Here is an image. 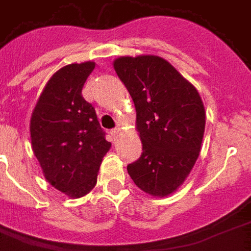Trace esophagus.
<instances>
[{"label": "esophagus", "mask_w": 251, "mask_h": 251, "mask_svg": "<svg viewBox=\"0 0 251 251\" xmlns=\"http://www.w3.org/2000/svg\"><path fill=\"white\" fill-rule=\"evenodd\" d=\"M118 133H120V129H118V127H115V129H113V130H111V136H113V138H117V136H118Z\"/></svg>", "instance_id": "obj_1"}]
</instances>
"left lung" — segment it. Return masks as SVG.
I'll list each match as a JSON object with an SVG mask.
<instances>
[{"instance_id": "8db88e82", "label": "left lung", "mask_w": 251, "mask_h": 251, "mask_svg": "<svg viewBox=\"0 0 251 251\" xmlns=\"http://www.w3.org/2000/svg\"><path fill=\"white\" fill-rule=\"evenodd\" d=\"M114 70L133 98L142 142L141 156L127 165V174L147 194L167 196L183 184L199 157L203 102L163 57H120Z\"/></svg>"}]
</instances>
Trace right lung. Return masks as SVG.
<instances>
[{
	"mask_svg": "<svg viewBox=\"0 0 251 251\" xmlns=\"http://www.w3.org/2000/svg\"><path fill=\"white\" fill-rule=\"evenodd\" d=\"M93 62L68 64L48 80L30 118L35 156L46 179L70 198L97 184L102 158L111 147L82 88Z\"/></svg>",
	"mask_w": 251,
	"mask_h": 251,
	"instance_id": "1",
	"label": "right lung"
}]
</instances>
